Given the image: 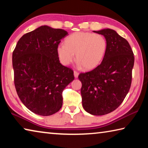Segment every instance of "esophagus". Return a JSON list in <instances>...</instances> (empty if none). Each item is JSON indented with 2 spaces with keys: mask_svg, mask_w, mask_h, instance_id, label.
I'll return each instance as SVG.
<instances>
[{
  "mask_svg": "<svg viewBox=\"0 0 148 148\" xmlns=\"http://www.w3.org/2000/svg\"><path fill=\"white\" fill-rule=\"evenodd\" d=\"M78 75H79V73L76 71H74V76L75 77V78H77V77H78Z\"/></svg>",
  "mask_w": 148,
  "mask_h": 148,
  "instance_id": "esophagus-1",
  "label": "esophagus"
}]
</instances>
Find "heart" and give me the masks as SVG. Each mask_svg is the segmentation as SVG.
<instances>
[{"label":"heart","mask_w":148,"mask_h":148,"mask_svg":"<svg viewBox=\"0 0 148 148\" xmlns=\"http://www.w3.org/2000/svg\"><path fill=\"white\" fill-rule=\"evenodd\" d=\"M107 49L104 36L87 32H76L65 40V44L57 47V53L61 63L69 65L74 61L75 54L77 66L91 70L100 64Z\"/></svg>","instance_id":"1"}]
</instances>
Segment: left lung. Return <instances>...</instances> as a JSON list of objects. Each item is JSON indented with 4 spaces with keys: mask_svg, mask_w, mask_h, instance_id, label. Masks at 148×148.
<instances>
[{
    "mask_svg": "<svg viewBox=\"0 0 148 148\" xmlns=\"http://www.w3.org/2000/svg\"><path fill=\"white\" fill-rule=\"evenodd\" d=\"M94 32L107 41L106 54L101 64L81 73V95L84 110L94 116L113 112L122 103L131 87L134 57L129 42L111 29Z\"/></svg>",
    "mask_w": 148,
    "mask_h": 148,
    "instance_id": "obj_1",
    "label": "left lung"
}]
</instances>
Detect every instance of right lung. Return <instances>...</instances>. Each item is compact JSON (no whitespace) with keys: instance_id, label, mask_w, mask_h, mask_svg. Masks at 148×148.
I'll list each match as a JSON object with an SVG mask.
<instances>
[{"instance_id":"obj_1","label":"right lung","mask_w":148,"mask_h":148,"mask_svg":"<svg viewBox=\"0 0 148 148\" xmlns=\"http://www.w3.org/2000/svg\"><path fill=\"white\" fill-rule=\"evenodd\" d=\"M68 35L43 25L24 34L12 54L14 84L20 100L33 113L48 116L62 105V92L74 79L72 69L61 64L57 47Z\"/></svg>"}]
</instances>
